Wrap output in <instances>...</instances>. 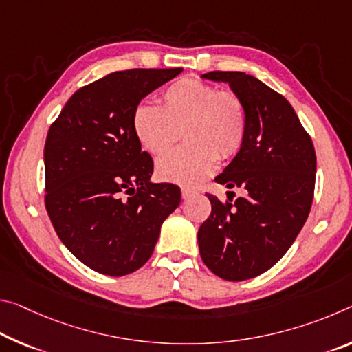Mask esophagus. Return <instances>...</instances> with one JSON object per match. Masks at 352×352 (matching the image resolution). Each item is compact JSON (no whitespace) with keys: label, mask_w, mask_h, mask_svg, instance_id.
Here are the masks:
<instances>
[{"label":"esophagus","mask_w":352,"mask_h":352,"mask_svg":"<svg viewBox=\"0 0 352 352\" xmlns=\"http://www.w3.org/2000/svg\"><path fill=\"white\" fill-rule=\"evenodd\" d=\"M194 192H196V191H194V189H189V188H182V197H183V199H189V197L192 196Z\"/></svg>","instance_id":"esophagus-1"}]
</instances>
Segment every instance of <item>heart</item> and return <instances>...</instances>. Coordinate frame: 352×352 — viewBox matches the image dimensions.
<instances>
[{
  "mask_svg": "<svg viewBox=\"0 0 352 352\" xmlns=\"http://www.w3.org/2000/svg\"><path fill=\"white\" fill-rule=\"evenodd\" d=\"M163 108L141 103L133 113V131L148 153L169 150L185 130L189 146L167 153L156 163L164 182L194 186L213 174L221 158L243 147L248 131L246 106L236 94L219 91L194 78L175 81L163 92Z\"/></svg>",
  "mask_w": 352,
  "mask_h": 352,
  "instance_id": "heart-1",
  "label": "heart"
}]
</instances>
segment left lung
<instances>
[{"label": "left lung", "mask_w": 352, "mask_h": 352, "mask_svg": "<svg viewBox=\"0 0 352 352\" xmlns=\"http://www.w3.org/2000/svg\"><path fill=\"white\" fill-rule=\"evenodd\" d=\"M243 100V147L214 180L244 197L221 202L206 194L211 214L199 228L204 263L224 280L252 278L274 266L294 243L314 202L316 155L309 133L280 94L244 72H210Z\"/></svg>", "instance_id": "1"}]
</instances>
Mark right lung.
<instances>
[{
  "mask_svg": "<svg viewBox=\"0 0 352 352\" xmlns=\"http://www.w3.org/2000/svg\"><path fill=\"white\" fill-rule=\"evenodd\" d=\"M183 69H131L91 82L50 126L45 206L56 233L81 263L106 276L135 272L152 256L180 188L152 183L153 160L133 131V113Z\"/></svg>",
  "mask_w": 352,
  "mask_h": 352,
  "instance_id": "add662e5",
  "label": "right lung"
}]
</instances>
